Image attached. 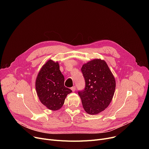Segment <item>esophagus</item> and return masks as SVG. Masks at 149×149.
I'll use <instances>...</instances> for the list:
<instances>
[{"mask_svg": "<svg viewBox=\"0 0 149 149\" xmlns=\"http://www.w3.org/2000/svg\"><path fill=\"white\" fill-rule=\"evenodd\" d=\"M70 89H71V90H72L73 92H74V91H75V89H76V88H75V86H73V87H72Z\"/></svg>", "mask_w": 149, "mask_h": 149, "instance_id": "1", "label": "esophagus"}]
</instances>
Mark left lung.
Wrapping results in <instances>:
<instances>
[{"mask_svg": "<svg viewBox=\"0 0 149 149\" xmlns=\"http://www.w3.org/2000/svg\"><path fill=\"white\" fill-rule=\"evenodd\" d=\"M85 80L84 90L78 92L84 111L90 115L103 111L111 102L116 83L105 61L94 59L81 69Z\"/></svg>", "mask_w": 149, "mask_h": 149, "instance_id": "1", "label": "left lung"}]
</instances>
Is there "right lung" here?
Masks as SVG:
<instances>
[{
    "label": "right lung",
    "mask_w": 149,
    "mask_h": 149,
    "mask_svg": "<svg viewBox=\"0 0 149 149\" xmlns=\"http://www.w3.org/2000/svg\"><path fill=\"white\" fill-rule=\"evenodd\" d=\"M65 78L58 62L49 60L42 66L36 81V89L41 103L52 111L60 109L68 94L72 92L64 85Z\"/></svg>",
    "instance_id": "right-lung-1"
}]
</instances>
